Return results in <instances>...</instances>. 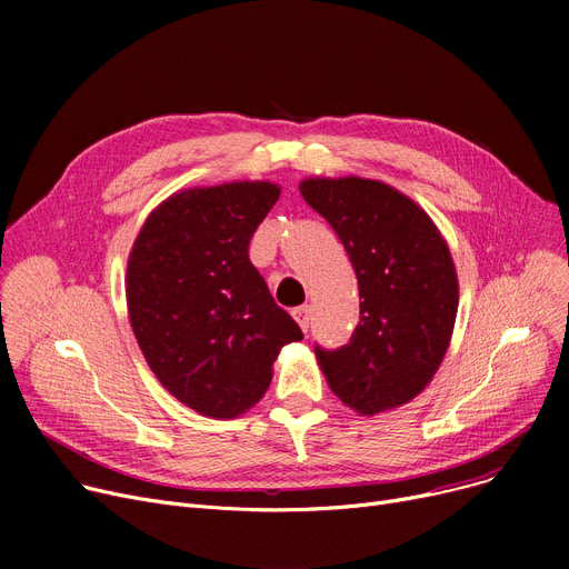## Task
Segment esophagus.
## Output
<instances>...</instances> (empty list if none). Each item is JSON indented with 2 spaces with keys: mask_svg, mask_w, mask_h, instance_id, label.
<instances>
[{
  "mask_svg": "<svg viewBox=\"0 0 569 569\" xmlns=\"http://www.w3.org/2000/svg\"><path fill=\"white\" fill-rule=\"evenodd\" d=\"M292 318H295V320H297V325H300L302 330L307 332V330H309V320H311V309H309V305L292 309Z\"/></svg>",
  "mask_w": 569,
  "mask_h": 569,
  "instance_id": "esophagus-1",
  "label": "esophagus"
}]
</instances>
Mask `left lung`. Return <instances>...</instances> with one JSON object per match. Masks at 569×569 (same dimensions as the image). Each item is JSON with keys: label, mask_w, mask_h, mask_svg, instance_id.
Listing matches in <instances>:
<instances>
[{"label": "left lung", "mask_w": 569, "mask_h": 569, "mask_svg": "<svg viewBox=\"0 0 569 569\" xmlns=\"http://www.w3.org/2000/svg\"><path fill=\"white\" fill-rule=\"evenodd\" d=\"M300 191L335 228L360 288L350 341L335 350L316 343L327 382L362 415L408 403L433 378L455 330L450 249L425 209L382 182L307 179Z\"/></svg>", "instance_id": "obj_1"}]
</instances>
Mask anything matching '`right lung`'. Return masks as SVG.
Segmentation results:
<instances>
[{"instance_id": "right-lung-1", "label": "right lung", "mask_w": 569, "mask_h": 569, "mask_svg": "<svg viewBox=\"0 0 569 569\" xmlns=\"http://www.w3.org/2000/svg\"><path fill=\"white\" fill-rule=\"evenodd\" d=\"M279 193L269 182L174 193L133 244V335L159 382L200 415L228 420L249 410L281 348L305 337L249 260L251 237Z\"/></svg>"}]
</instances>
